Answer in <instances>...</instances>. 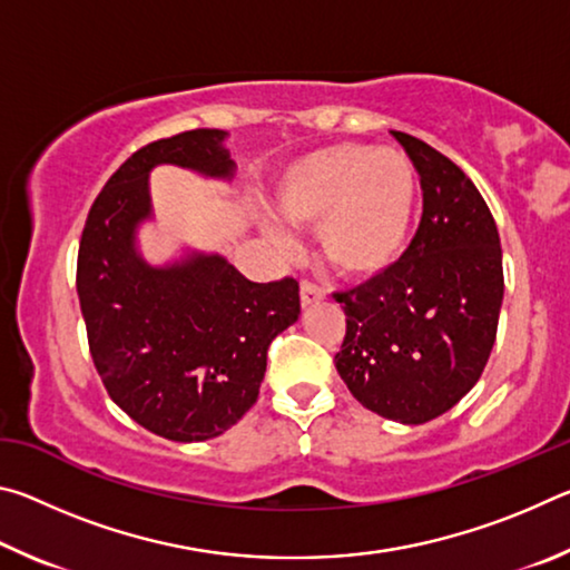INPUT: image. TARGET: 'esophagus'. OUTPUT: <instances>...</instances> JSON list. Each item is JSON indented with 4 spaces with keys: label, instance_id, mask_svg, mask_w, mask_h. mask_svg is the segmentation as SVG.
I'll list each match as a JSON object with an SVG mask.
<instances>
[{
    "label": "esophagus",
    "instance_id": "1",
    "mask_svg": "<svg viewBox=\"0 0 570 570\" xmlns=\"http://www.w3.org/2000/svg\"><path fill=\"white\" fill-rule=\"evenodd\" d=\"M298 296H302V306H312V304H320L324 298V288L316 286L314 282H302V286H298Z\"/></svg>",
    "mask_w": 570,
    "mask_h": 570
}]
</instances>
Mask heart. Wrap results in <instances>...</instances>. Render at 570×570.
<instances>
[{
	"label": "heart",
	"mask_w": 570,
	"mask_h": 570,
	"mask_svg": "<svg viewBox=\"0 0 570 570\" xmlns=\"http://www.w3.org/2000/svg\"><path fill=\"white\" fill-rule=\"evenodd\" d=\"M414 208V170L397 150L334 142L296 158L278 178L274 210L316 228L324 264L362 282L397 262Z\"/></svg>",
	"instance_id": "obj_1"
}]
</instances>
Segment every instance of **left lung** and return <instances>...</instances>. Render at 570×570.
I'll use <instances>...</instances> for the list:
<instances>
[{
    "instance_id": "1",
    "label": "left lung",
    "mask_w": 570,
    "mask_h": 570,
    "mask_svg": "<svg viewBox=\"0 0 570 570\" xmlns=\"http://www.w3.org/2000/svg\"><path fill=\"white\" fill-rule=\"evenodd\" d=\"M420 173L422 218L387 272L334 294L346 334L334 364L366 410L422 424L465 397L485 370L503 304L495 218L455 163L394 132Z\"/></svg>"
}]
</instances>
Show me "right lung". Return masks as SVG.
I'll return each mask as SVG.
<instances>
[{
    "label": "right lung",
    "instance_id": "right-lung-1",
    "mask_svg": "<svg viewBox=\"0 0 570 570\" xmlns=\"http://www.w3.org/2000/svg\"><path fill=\"white\" fill-rule=\"evenodd\" d=\"M226 132L188 130L135 150L85 220L77 296L90 354L110 400L173 442L224 435L254 407L276 334L298 320L296 278L256 284L218 254L150 266L135 228L150 218L148 176L160 163L230 178Z\"/></svg>",
    "mask_w": 570,
    "mask_h": 570
}]
</instances>
